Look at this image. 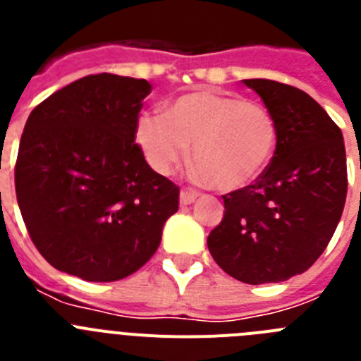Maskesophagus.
Wrapping results in <instances>:
<instances>
[{
    "label": "esophagus",
    "instance_id": "34e87169",
    "mask_svg": "<svg viewBox=\"0 0 361 361\" xmlns=\"http://www.w3.org/2000/svg\"><path fill=\"white\" fill-rule=\"evenodd\" d=\"M197 193L195 191H190V190H183L180 191V206H190L197 200Z\"/></svg>",
    "mask_w": 361,
    "mask_h": 361
}]
</instances>
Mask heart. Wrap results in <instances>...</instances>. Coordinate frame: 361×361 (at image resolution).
Returning a JSON list of instances; mask_svg holds the SVG:
<instances>
[{"instance_id":"heart-1","label":"heart","mask_w":361,"mask_h":361,"mask_svg":"<svg viewBox=\"0 0 361 361\" xmlns=\"http://www.w3.org/2000/svg\"><path fill=\"white\" fill-rule=\"evenodd\" d=\"M135 141L153 170L166 175L190 153L202 183L222 191L250 186L275 155L279 130L266 106L235 94L195 90L161 111H142Z\"/></svg>"}]
</instances>
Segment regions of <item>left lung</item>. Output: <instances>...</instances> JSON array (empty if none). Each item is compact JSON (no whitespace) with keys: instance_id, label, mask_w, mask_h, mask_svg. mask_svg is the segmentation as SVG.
<instances>
[{"instance_id":"8db88e82","label":"left lung","mask_w":361,"mask_h":361,"mask_svg":"<svg viewBox=\"0 0 361 361\" xmlns=\"http://www.w3.org/2000/svg\"><path fill=\"white\" fill-rule=\"evenodd\" d=\"M279 130L257 183L224 195L209 233L213 260L244 283H276L307 271L336 229L347 195L342 130L309 94L269 79H244Z\"/></svg>"}]
</instances>
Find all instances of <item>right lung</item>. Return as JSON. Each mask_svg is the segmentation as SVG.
I'll return each instance as SVG.
<instances>
[{
  "instance_id": "1",
  "label": "right lung",
  "mask_w": 361,
  "mask_h": 361,
  "mask_svg": "<svg viewBox=\"0 0 361 361\" xmlns=\"http://www.w3.org/2000/svg\"><path fill=\"white\" fill-rule=\"evenodd\" d=\"M146 79L86 75L25 124L16 195L32 242L56 269L88 282L135 273L157 251L178 188L135 145Z\"/></svg>"
}]
</instances>
